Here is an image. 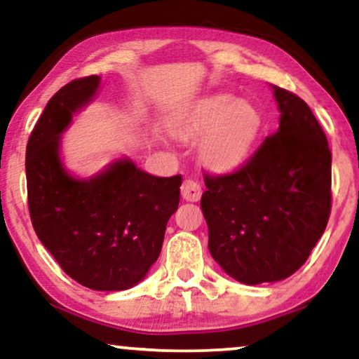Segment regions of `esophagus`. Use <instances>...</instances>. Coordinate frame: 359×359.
Returning a JSON list of instances; mask_svg holds the SVG:
<instances>
[{"label":"esophagus","instance_id":"esophagus-1","mask_svg":"<svg viewBox=\"0 0 359 359\" xmlns=\"http://www.w3.org/2000/svg\"><path fill=\"white\" fill-rule=\"evenodd\" d=\"M201 194H203V188H201L198 181L194 180L183 181V184H181V196H183V199L196 203V201L201 199Z\"/></svg>","mask_w":359,"mask_h":359}]
</instances>
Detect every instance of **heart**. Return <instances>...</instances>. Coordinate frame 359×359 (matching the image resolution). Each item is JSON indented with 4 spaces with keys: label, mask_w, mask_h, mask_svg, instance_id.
<instances>
[{
    "label": "heart",
    "mask_w": 359,
    "mask_h": 359,
    "mask_svg": "<svg viewBox=\"0 0 359 359\" xmlns=\"http://www.w3.org/2000/svg\"><path fill=\"white\" fill-rule=\"evenodd\" d=\"M262 116L257 107L243 100L215 95L196 102L186 114L171 124V134L181 140L201 137L198 154L209 170L232 171L252 151Z\"/></svg>",
    "instance_id": "obj_1"
}]
</instances>
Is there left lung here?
<instances>
[{"instance_id":"8db88e82","label":"left lung","mask_w":359,"mask_h":359,"mask_svg":"<svg viewBox=\"0 0 359 359\" xmlns=\"http://www.w3.org/2000/svg\"><path fill=\"white\" fill-rule=\"evenodd\" d=\"M279 127L232 173L205 175L209 252L243 284L286 279L307 262L332 210V151L307 102L273 86Z\"/></svg>"}]
</instances>
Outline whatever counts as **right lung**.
<instances>
[{"instance_id":"add662e5","label":"right lung","mask_w":359,"mask_h":359,"mask_svg":"<svg viewBox=\"0 0 359 359\" xmlns=\"http://www.w3.org/2000/svg\"><path fill=\"white\" fill-rule=\"evenodd\" d=\"M97 86L96 75L70 81L39 117L26 150L29 214L39 240L68 276L95 291H124L158 258L183 178L151 176L129 158L90 180L67 173L60 134Z\"/></svg>"}]
</instances>
